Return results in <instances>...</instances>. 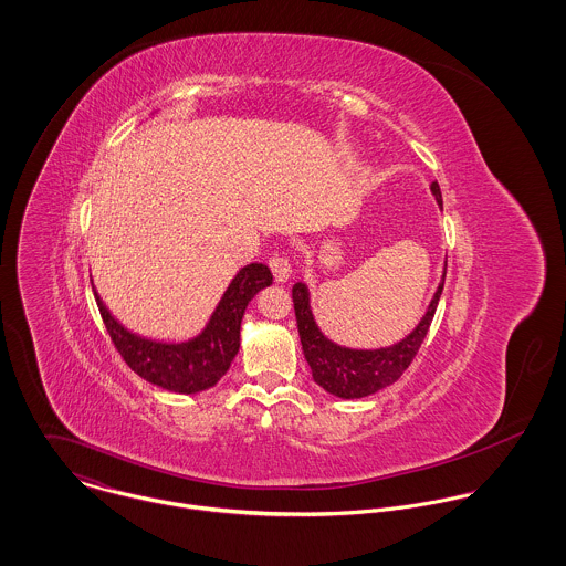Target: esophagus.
Here are the masks:
<instances>
[{"mask_svg": "<svg viewBox=\"0 0 566 566\" xmlns=\"http://www.w3.org/2000/svg\"><path fill=\"white\" fill-rule=\"evenodd\" d=\"M268 265H270V270H272L276 283H285V281L292 276V263H290L287 256L274 254V256H270Z\"/></svg>", "mask_w": 566, "mask_h": 566, "instance_id": "1", "label": "esophagus"}]
</instances>
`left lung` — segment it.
<instances>
[{
	"instance_id": "8db88e82",
	"label": "left lung",
	"mask_w": 566,
	"mask_h": 566,
	"mask_svg": "<svg viewBox=\"0 0 566 566\" xmlns=\"http://www.w3.org/2000/svg\"><path fill=\"white\" fill-rule=\"evenodd\" d=\"M431 193L436 196V202L442 209V193L438 182H431ZM444 276H447V261L442 270V281L420 323L416 324L403 339L381 348H350L328 339L314 318L310 287L303 281L294 283L292 301H294V312L298 323V335H301L303 353L312 368L314 381L328 395L339 399H364L368 395H375L392 386L416 357L429 331V324L433 321V314L444 287Z\"/></svg>"
}]
</instances>
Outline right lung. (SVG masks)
Segmentation results:
<instances>
[{"mask_svg":"<svg viewBox=\"0 0 566 566\" xmlns=\"http://www.w3.org/2000/svg\"><path fill=\"white\" fill-rule=\"evenodd\" d=\"M272 285V272L263 263H248L229 283L205 328L182 342L150 339L128 331L95 294L106 331L124 361L148 384L176 395H198L213 388L231 368L240 350V328L248 303Z\"/></svg>","mask_w":566,"mask_h":566,"instance_id":"1","label":"right lung"}]
</instances>
